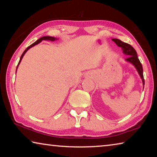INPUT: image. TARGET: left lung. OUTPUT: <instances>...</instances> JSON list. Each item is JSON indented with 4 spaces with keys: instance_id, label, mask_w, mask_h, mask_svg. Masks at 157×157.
Wrapping results in <instances>:
<instances>
[{
    "instance_id": "8db88e82",
    "label": "left lung",
    "mask_w": 157,
    "mask_h": 157,
    "mask_svg": "<svg viewBox=\"0 0 157 157\" xmlns=\"http://www.w3.org/2000/svg\"><path fill=\"white\" fill-rule=\"evenodd\" d=\"M112 41L116 43V44L118 47H121L122 50H123V54L126 55L127 57V59H125V61L127 62L131 63L132 65L134 66V67L136 68V70L139 73L140 78L142 79L143 84H145V80L144 78H143V66L141 63L140 62V61L138 58L136 51L135 49L133 48L131 45H129L127 43L121 41L120 39H112ZM144 88V86H143Z\"/></svg>"
}]
</instances>
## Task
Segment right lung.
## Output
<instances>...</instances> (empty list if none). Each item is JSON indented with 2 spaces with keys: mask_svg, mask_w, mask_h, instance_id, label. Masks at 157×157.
<instances>
[{
  "mask_svg": "<svg viewBox=\"0 0 157 157\" xmlns=\"http://www.w3.org/2000/svg\"><path fill=\"white\" fill-rule=\"evenodd\" d=\"M43 40H46V41H56V40H57V38H55V37H52V36H43V37H41L40 39H39L38 40H36L35 42H34V43H33V44H31L30 46H28L27 48H26L25 50V51L23 52V54L21 55V58H20V60H19V62H18V65H17V68H18V65H19V63H21V59H22V58H23V57L24 56V55L25 54V52L28 51V50L30 48H32V47H33V46H35V45H36V44H39L40 43V42H41Z\"/></svg>",
  "mask_w": 157,
  "mask_h": 157,
  "instance_id": "1",
  "label": "right lung"
}]
</instances>
